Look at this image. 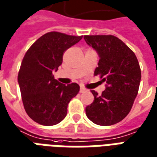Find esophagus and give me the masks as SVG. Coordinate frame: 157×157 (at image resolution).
<instances>
[{"label":"esophagus","instance_id":"esophagus-1","mask_svg":"<svg viewBox=\"0 0 157 157\" xmlns=\"http://www.w3.org/2000/svg\"><path fill=\"white\" fill-rule=\"evenodd\" d=\"M86 92V89L85 87H83V86H81V87H80V92L82 93V92Z\"/></svg>","mask_w":157,"mask_h":157}]
</instances>
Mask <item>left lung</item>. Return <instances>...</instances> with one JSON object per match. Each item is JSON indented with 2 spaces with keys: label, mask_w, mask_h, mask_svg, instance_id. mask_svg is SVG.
Returning a JSON list of instances; mask_svg holds the SVG:
<instances>
[{
  "label": "left lung",
  "mask_w": 157,
  "mask_h": 157,
  "mask_svg": "<svg viewBox=\"0 0 157 157\" xmlns=\"http://www.w3.org/2000/svg\"><path fill=\"white\" fill-rule=\"evenodd\" d=\"M84 39L100 57L94 75H100L107 84L101 95L91 91L94 100L86 106V114L96 124H115L128 115L138 94L141 79L138 59L115 36L85 35Z\"/></svg>",
  "instance_id": "obj_1"
}]
</instances>
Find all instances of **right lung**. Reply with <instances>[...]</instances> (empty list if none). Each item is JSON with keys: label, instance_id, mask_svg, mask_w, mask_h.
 <instances>
[{"label": "right lung", "instance_id": "1", "mask_svg": "<svg viewBox=\"0 0 157 157\" xmlns=\"http://www.w3.org/2000/svg\"><path fill=\"white\" fill-rule=\"evenodd\" d=\"M82 39V36L49 32L26 52L17 81L26 113L39 124L51 126L61 122L68 103L79 92L78 84H62L52 72L62 64L65 50Z\"/></svg>", "mask_w": 157, "mask_h": 157}]
</instances>
